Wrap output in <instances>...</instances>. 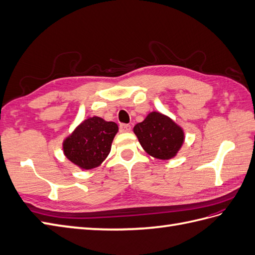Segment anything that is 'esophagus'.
<instances>
[{"label":"esophagus","instance_id":"1","mask_svg":"<svg viewBox=\"0 0 255 255\" xmlns=\"http://www.w3.org/2000/svg\"><path fill=\"white\" fill-rule=\"evenodd\" d=\"M120 131L122 133L129 132V131H131V126H129V124H126V123H121L120 124Z\"/></svg>","mask_w":255,"mask_h":255}]
</instances>
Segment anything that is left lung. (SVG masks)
<instances>
[{
    "label": "left lung",
    "mask_w": 255,
    "mask_h": 255,
    "mask_svg": "<svg viewBox=\"0 0 255 255\" xmlns=\"http://www.w3.org/2000/svg\"><path fill=\"white\" fill-rule=\"evenodd\" d=\"M141 147L150 156L167 160L175 156L184 141V132L169 117L150 113L134 127Z\"/></svg>",
    "instance_id": "1"
}]
</instances>
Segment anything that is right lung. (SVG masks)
<instances>
[{
	"label": "right lung",
	"instance_id": "obj_1",
	"mask_svg": "<svg viewBox=\"0 0 255 255\" xmlns=\"http://www.w3.org/2000/svg\"><path fill=\"white\" fill-rule=\"evenodd\" d=\"M118 132L115 122L99 117L84 120L64 141V152L72 163L85 170L98 166L106 159Z\"/></svg>",
	"mask_w": 255,
	"mask_h": 255
}]
</instances>
